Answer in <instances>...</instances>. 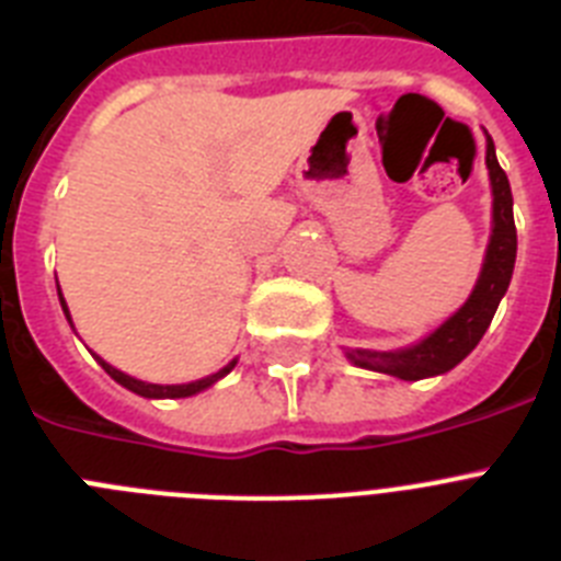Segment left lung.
<instances>
[{"mask_svg":"<svg viewBox=\"0 0 561 561\" xmlns=\"http://www.w3.org/2000/svg\"><path fill=\"white\" fill-rule=\"evenodd\" d=\"M485 168L492 180V238L485 247L483 270L472 295L449 317L447 323L438 325L430 336L399 351H348V359L356 368L379 370V374L396 376L404 381H419L427 376H440L453 370L458 362L472 354L474 345L483 340L485 329L492 323L494 311L503 300L505 289L512 284L514 257H517V227H514V199L508 176L500 168L494 153L492 137L485 140Z\"/></svg>","mask_w":561,"mask_h":561,"instance_id":"1","label":"left lung"}]
</instances>
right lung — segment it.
I'll use <instances>...</instances> for the list:
<instances>
[{"instance_id":"obj_1","label":"right lung","mask_w":561,"mask_h":561,"mask_svg":"<svg viewBox=\"0 0 561 561\" xmlns=\"http://www.w3.org/2000/svg\"><path fill=\"white\" fill-rule=\"evenodd\" d=\"M58 297H61V289H58ZM61 309H64V314H67V320H69V309H67V304H64V297H61ZM69 325H72V320H69ZM95 359L101 362V368L106 370V374L112 376L117 385H123V388H128L131 393H137V396H146V399H185V396L199 393V390L216 385L221 376H227L232 368H236V359H232L230 365H225V368L219 370V374H210V376H205V379L187 381V385H151V381H140V379H134V376L123 374V370L112 368V365H108V362H103L101 356H95Z\"/></svg>"}]
</instances>
